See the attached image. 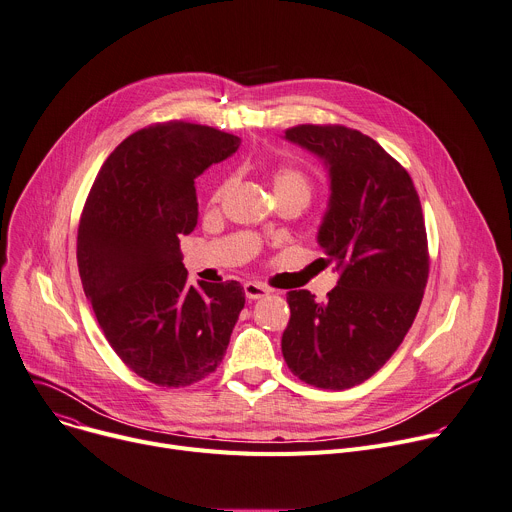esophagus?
Segmentation results:
<instances>
[{"mask_svg": "<svg viewBox=\"0 0 512 512\" xmlns=\"http://www.w3.org/2000/svg\"><path fill=\"white\" fill-rule=\"evenodd\" d=\"M244 293L248 299H260V297L268 295V287H264L262 283H256V281H248L244 285Z\"/></svg>", "mask_w": 512, "mask_h": 512, "instance_id": "obj_1", "label": "esophagus"}]
</instances>
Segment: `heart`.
<instances>
[{
    "label": "heart",
    "instance_id": "b5f03b06",
    "mask_svg": "<svg viewBox=\"0 0 512 512\" xmlns=\"http://www.w3.org/2000/svg\"><path fill=\"white\" fill-rule=\"evenodd\" d=\"M229 182L221 184L217 190H215V196H221L225 192ZM272 184H274V190H297V192H303L307 199H309V192H311V182H309V176L305 172H301L299 168H279L277 172H274V178H272Z\"/></svg>",
    "mask_w": 512,
    "mask_h": 512
}]
</instances>
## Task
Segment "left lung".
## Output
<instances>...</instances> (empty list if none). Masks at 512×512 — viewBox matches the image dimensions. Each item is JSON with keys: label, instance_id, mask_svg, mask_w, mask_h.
Instances as JSON below:
<instances>
[{"label": "left lung", "instance_id": "left-lung-1", "mask_svg": "<svg viewBox=\"0 0 512 512\" xmlns=\"http://www.w3.org/2000/svg\"><path fill=\"white\" fill-rule=\"evenodd\" d=\"M285 137L328 166L318 244L340 279L324 303L305 289L287 293L283 357L313 387L348 389L389 361L416 318L428 281L422 207L406 168L361 131L297 125Z\"/></svg>", "mask_w": 512, "mask_h": 512}]
</instances>
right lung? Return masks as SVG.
Here are the masks:
<instances>
[{
  "label": "right lung",
  "mask_w": 512,
  "mask_h": 512,
  "mask_svg": "<svg viewBox=\"0 0 512 512\" xmlns=\"http://www.w3.org/2000/svg\"><path fill=\"white\" fill-rule=\"evenodd\" d=\"M240 143L207 125H149L106 157L82 211L84 293L116 355L160 387L215 373L246 303L238 281L190 287L180 254L199 217L194 178Z\"/></svg>",
  "instance_id": "1"
}]
</instances>
